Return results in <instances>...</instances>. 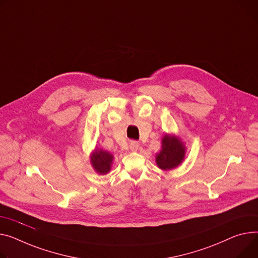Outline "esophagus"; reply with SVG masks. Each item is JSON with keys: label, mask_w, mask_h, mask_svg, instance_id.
Returning <instances> with one entry per match:
<instances>
[{"label": "esophagus", "mask_w": 258, "mask_h": 258, "mask_svg": "<svg viewBox=\"0 0 258 258\" xmlns=\"http://www.w3.org/2000/svg\"><path fill=\"white\" fill-rule=\"evenodd\" d=\"M138 148H139V143L137 142V141H132L131 142V144H130V149L132 150V151H137L138 150Z\"/></svg>", "instance_id": "34e87169"}]
</instances>
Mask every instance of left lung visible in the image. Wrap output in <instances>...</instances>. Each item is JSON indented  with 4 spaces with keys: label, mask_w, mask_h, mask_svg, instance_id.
<instances>
[{
    "label": "left lung",
    "mask_w": 258,
    "mask_h": 258,
    "mask_svg": "<svg viewBox=\"0 0 258 258\" xmlns=\"http://www.w3.org/2000/svg\"><path fill=\"white\" fill-rule=\"evenodd\" d=\"M162 149L156 154V163L164 171L172 170L181 165L185 158L186 147L178 136L165 134L162 138Z\"/></svg>",
    "instance_id": "obj_1"
}]
</instances>
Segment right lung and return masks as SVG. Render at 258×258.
Masks as SVG:
<instances>
[{"mask_svg":"<svg viewBox=\"0 0 258 258\" xmlns=\"http://www.w3.org/2000/svg\"><path fill=\"white\" fill-rule=\"evenodd\" d=\"M114 162V156L108 151L100 148H95L90 153V164L96 173L100 175L108 174Z\"/></svg>","mask_w":258,"mask_h":258,"instance_id":"right-lung-1","label":"right lung"}]
</instances>
